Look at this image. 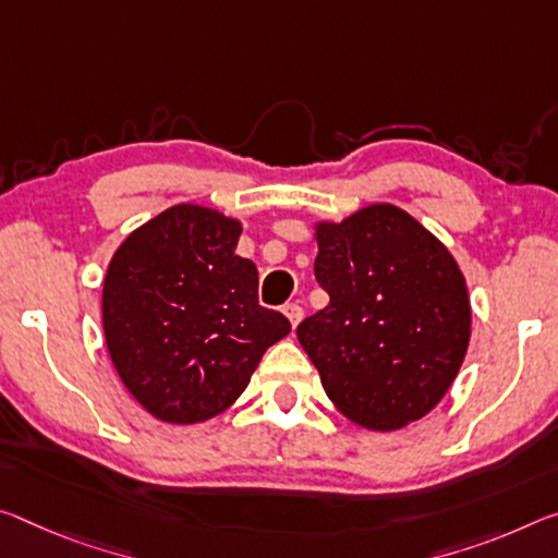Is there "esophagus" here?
Wrapping results in <instances>:
<instances>
[{
  "mask_svg": "<svg viewBox=\"0 0 558 558\" xmlns=\"http://www.w3.org/2000/svg\"><path fill=\"white\" fill-rule=\"evenodd\" d=\"M282 313H286V317L293 327H298V323L303 320V307H300L298 303H288L286 307H282Z\"/></svg>",
  "mask_w": 558,
  "mask_h": 558,
  "instance_id": "1",
  "label": "esophagus"
}]
</instances>
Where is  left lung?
I'll list each match as a JSON object with an SVG mask.
<instances>
[{
	"label": "left lung",
	"mask_w": 558,
	"mask_h": 558,
	"mask_svg": "<svg viewBox=\"0 0 558 558\" xmlns=\"http://www.w3.org/2000/svg\"><path fill=\"white\" fill-rule=\"evenodd\" d=\"M315 238L330 305L298 325V340L327 397L377 432L424 417L452 387L472 332L452 253L390 203L317 223Z\"/></svg>",
	"instance_id": "obj_1"
}]
</instances>
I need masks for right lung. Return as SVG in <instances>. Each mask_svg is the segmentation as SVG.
Instances as JSON below:
<instances>
[{"label": "right lung", "instance_id": "obj_1", "mask_svg": "<svg viewBox=\"0 0 558 558\" xmlns=\"http://www.w3.org/2000/svg\"><path fill=\"white\" fill-rule=\"evenodd\" d=\"M241 223L181 203L136 228L104 280L113 367L144 410L171 424L210 420L290 332L258 303V268L235 255Z\"/></svg>", "mask_w": 558, "mask_h": 558}]
</instances>
